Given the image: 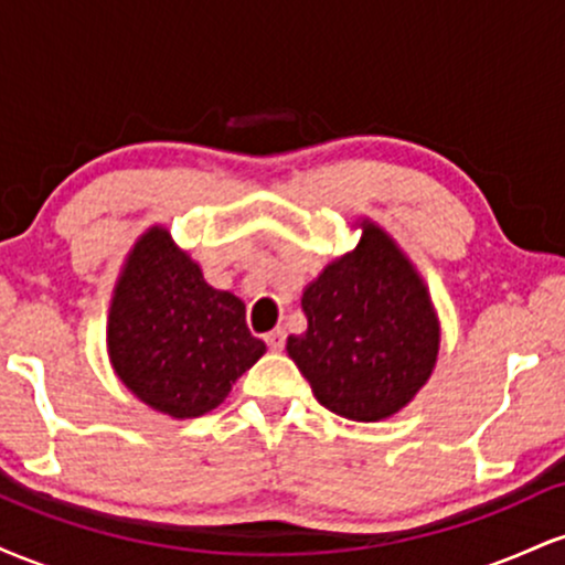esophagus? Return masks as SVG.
<instances>
[{
    "label": "esophagus",
    "mask_w": 565,
    "mask_h": 565,
    "mask_svg": "<svg viewBox=\"0 0 565 565\" xmlns=\"http://www.w3.org/2000/svg\"><path fill=\"white\" fill-rule=\"evenodd\" d=\"M284 342H287V332H284V329H274V332L265 334V345L270 350H281Z\"/></svg>",
    "instance_id": "34e87169"
}]
</instances>
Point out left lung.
<instances>
[{"instance_id":"8db88e82","label":"left lung","mask_w":565,"mask_h":565,"mask_svg":"<svg viewBox=\"0 0 565 565\" xmlns=\"http://www.w3.org/2000/svg\"><path fill=\"white\" fill-rule=\"evenodd\" d=\"M305 334L287 353L329 412L380 423L401 412L430 377L440 329L414 265L380 225L302 291Z\"/></svg>"}]
</instances>
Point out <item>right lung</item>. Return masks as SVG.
Wrapping results in <instances>:
<instances>
[{
	"label": "right lung",
	"mask_w": 565,
	"mask_h": 565,
	"mask_svg": "<svg viewBox=\"0 0 565 565\" xmlns=\"http://www.w3.org/2000/svg\"><path fill=\"white\" fill-rule=\"evenodd\" d=\"M244 302L217 291L172 242L148 228L127 255L108 310L114 372L142 404L193 419L212 412L265 353L246 329Z\"/></svg>",
	"instance_id": "obj_1"
}]
</instances>
